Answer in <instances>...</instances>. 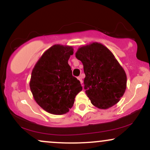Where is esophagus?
<instances>
[{"mask_svg": "<svg viewBox=\"0 0 150 150\" xmlns=\"http://www.w3.org/2000/svg\"><path fill=\"white\" fill-rule=\"evenodd\" d=\"M78 79L79 80V81L81 82V83H83V80H82V76H79L78 77ZM82 86H83V84H82Z\"/></svg>", "mask_w": 150, "mask_h": 150, "instance_id": "34e87169", "label": "esophagus"}]
</instances>
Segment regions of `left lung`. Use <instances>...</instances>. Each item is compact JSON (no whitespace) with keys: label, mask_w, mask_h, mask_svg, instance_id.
Listing matches in <instances>:
<instances>
[{"label":"left lung","mask_w":150,"mask_h":150,"mask_svg":"<svg viewBox=\"0 0 150 150\" xmlns=\"http://www.w3.org/2000/svg\"><path fill=\"white\" fill-rule=\"evenodd\" d=\"M76 57L83 65L84 89L94 106L107 109L117 103L125 93L127 76L113 54L93 42L79 48Z\"/></svg>","instance_id":"1"}]
</instances>
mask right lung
I'll use <instances>...</instances> for the list:
<instances>
[{"label":"right lung","mask_w":150,"mask_h":150,"mask_svg":"<svg viewBox=\"0 0 150 150\" xmlns=\"http://www.w3.org/2000/svg\"><path fill=\"white\" fill-rule=\"evenodd\" d=\"M71 46L54 45L45 51L32 71L30 88L37 103L54 115L69 112L82 86L72 76L68 60Z\"/></svg>","instance_id":"right-lung-1"}]
</instances>
